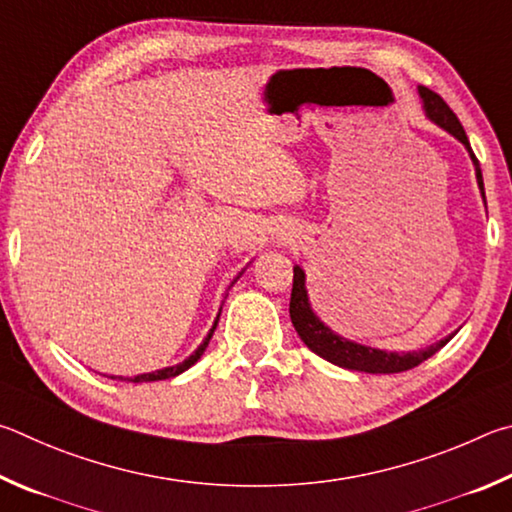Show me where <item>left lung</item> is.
I'll list each match as a JSON object with an SVG mask.
<instances>
[{
    "instance_id": "left-lung-1",
    "label": "left lung",
    "mask_w": 512,
    "mask_h": 512,
    "mask_svg": "<svg viewBox=\"0 0 512 512\" xmlns=\"http://www.w3.org/2000/svg\"><path fill=\"white\" fill-rule=\"evenodd\" d=\"M418 94H420V98H423V107H425V114L429 116V121L441 125L443 130L450 132L452 137L459 139L463 146L468 148L470 159L474 164V173H477V184L481 188L483 200H486V193H483V175L479 168V159L474 157L470 141H468V134H465L461 121L456 119V114L450 110V105H447L436 92H432V89L418 87ZM290 319L294 324V330H297L299 337L303 339V344H306L312 353L324 357V360H328L330 364L342 366V369L364 371V373L409 371V369H414V366H418L420 362L429 360L434 353L441 351V348L454 337V333H452V335L443 337L441 342H436L432 346L423 348V351H414V353H387V351H380V348L362 346V344L351 342V339L339 337L315 315V312H312L310 301H308V290H306V272H303L299 265H294Z\"/></svg>"
}]
</instances>
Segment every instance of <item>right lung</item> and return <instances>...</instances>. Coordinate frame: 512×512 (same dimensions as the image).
<instances>
[{
	"mask_svg": "<svg viewBox=\"0 0 512 512\" xmlns=\"http://www.w3.org/2000/svg\"><path fill=\"white\" fill-rule=\"evenodd\" d=\"M233 285V283H231ZM218 319H220V315L215 317V321H213V328L209 330V335L204 337V342L197 346V351L191 355V357H186L184 362H179V364H175V366H166V369H159V371H152V373H141V375H134V378H128V382H157V380H168V378H175V375H179V373H184L186 369H191V366L200 360L202 357V353L206 351V346H209V339L213 337V330H215V326H218ZM110 380H125V378H116V375H110Z\"/></svg>",
	"mask_w": 512,
	"mask_h": 512,
	"instance_id": "1",
	"label": "right lung"
}]
</instances>
